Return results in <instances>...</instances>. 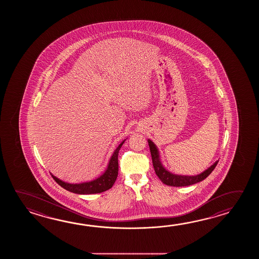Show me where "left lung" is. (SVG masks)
I'll use <instances>...</instances> for the list:
<instances>
[{"label":"left lung","instance_id":"left-lung-1","mask_svg":"<svg viewBox=\"0 0 259 259\" xmlns=\"http://www.w3.org/2000/svg\"><path fill=\"white\" fill-rule=\"evenodd\" d=\"M148 143L151 155H152V160H153L154 171H155L157 177L159 178L160 181L165 185H168V186L183 187V186H189V185H192V184H195L197 182H202V181H204L205 178L209 176L211 172L215 169V165H218V163H219V161H217L215 164L211 165L208 169H206L203 173H201L200 175H196V176L174 175V174H171L170 172L165 170L164 166L161 164L158 151L155 147L154 143L148 140Z\"/></svg>","mask_w":259,"mask_h":259}]
</instances>
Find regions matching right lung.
Returning a JSON list of instances; mask_svg holds the SVG:
<instances>
[{
    "label": "right lung",
    "mask_w": 259,
    "mask_h": 259,
    "mask_svg": "<svg viewBox=\"0 0 259 259\" xmlns=\"http://www.w3.org/2000/svg\"><path fill=\"white\" fill-rule=\"evenodd\" d=\"M123 143L124 142H122L118 145V147L116 149V151L114 152L106 171L95 181L85 182V183H79V184H70V183L62 182L53 175L52 177L54 178L55 182L60 185L61 187L66 189L68 192H71V193H77V194H93V193L105 192L112 188L113 184L116 182V177L118 174V161H117L118 158H117V156H118L119 149L121 148Z\"/></svg>",
    "instance_id": "obj_1"
}]
</instances>
